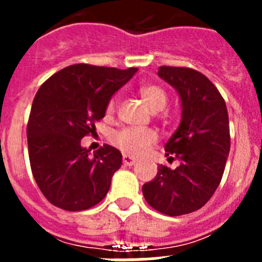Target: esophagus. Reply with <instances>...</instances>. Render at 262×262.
I'll return each instance as SVG.
<instances>
[{
    "label": "esophagus",
    "instance_id": "esophagus-1",
    "mask_svg": "<svg viewBox=\"0 0 262 262\" xmlns=\"http://www.w3.org/2000/svg\"><path fill=\"white\" fill-rule=\"evenodd\" d=\"M123 164L126 166H133V165H135V163H136V159L135 157H133V156H128V155H123Z\"/></svg>",
    "mask_w": 262,
    "mask_h": 262
}]
</instances>
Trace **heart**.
Wrapping results in <instances>:
<instances>
[{
	"label": "heart",
	"mask_w": 262,
	"mask_h": 262,
	"mask_svg": "<svg viewBox=\"0 0 262 262\" xmlns=\"http://www.w3.org/2000/svg\"><path fill=\"white\" fill-rule=\"evenodd\" d=\"M139 93L142 96L143 101L147 103V106L152 111L163 110L168 103V93L163 86L157 84L144 85L140 88ZM118 107V98L111 97L106 105V115L113 117L117 113ZM156 131L152 128H133L127 127L119 131H115L111 135V143L117 148H119L123 154L133 155V156H140L157 142Z\"/></svg>",
	"instance_id": "heart-1"
}]
</instances>
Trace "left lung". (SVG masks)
<instances>
[{
	"instance_id": "1",
	"label": "left lung",
	"mask_w": 262,
	"mask_h": 262,
	"mask_svg": "<svg viewBox=\"0 0 262 262\" xmlns=\"http://www.w3.org/2000/svg\"><path fill=\"white\" fill-rule=\"evenodd\" d=\"M159 76L181 97V124L165 144L166 156L180 166H157L143 185L148 205L169 216L189 214L209 202L223 177L231 136L223 97L203 73L185 67L163 66Z\"/></svg>"
}]
</instances>
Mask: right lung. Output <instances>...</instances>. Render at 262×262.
<instances>
[{"label":"right lung","instance_id":"add662e5","mask_svg":"<svg viewBox=\"0 0 262 262\" xmlns=\"http://www.w3.org/2000/svg\"><path fill=\"white\" fill-rule=\"evenodd\" d=\"M136 71L73 64L39 88L27 123V145L32 176L53 206L82 211L106 196L122 154L103 144L90 156L81 139L96 131L108 99Z\"/></svg>","mask_w":262,"mask_h":262}]
</instances>
